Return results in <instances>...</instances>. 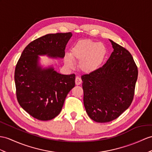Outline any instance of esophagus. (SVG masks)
<instances>
[{
  "label": "esophagus",
  "instance_id": "esophagus-1",
  "mask_svg": "<svg viewBox=\"0 0 152 152\" xmlns=\"http://www.w3.org/2000/svg\"><path fill=\"white\" fill-rule=\"evenodd\" d=\"M81 83H82V80H81V79L79 77H76L75 78V84L76 85H80Z\"/></svg>",
  "mask_w": 152,
  "mask_h": 152
}]
</instances>
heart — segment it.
<instances>
[{
    "label": "heart",
    "mask_w": 152,
    "mask_h": 152,
    "mask_svg": "<svg viewBox=\"0 0 152 152\" xmlns=\"http://www.w3.org/2000/svg\"><path fill=\"white\" fill-rule=\"evenodd\" d=\"M106 55V48L102 43L85 39L77 42L65 55L64 61L69 68L74 67V61H79V68L84 73H94L100 68Z\"/></svg>",
    "instance_id": "heart-1"
}]
</instances>
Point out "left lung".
<instances>
[{"label": "left lung", "instance_id": "8db88e82", "mask_svg": "<svg viewBox=\"0 0 152 152\" xmlns=\"http://www.w3.org/2000/svg\"><path fill=\"white\" fill-rule=\"evenodd\" d=\"M109 40L113 51L106 64L95 72L81 77L86 112L97 123L115 119L129 108L138 76L130 53Z\"/></svg>", "mask_w": 152, "mask_h": 152}]
</instances>
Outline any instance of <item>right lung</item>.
<instances>
[{
    "instance_id": "right-lung-1",
    "label": "right lung",
    "mask_w": 152,
    "mask_h": 152,
    "mask_svg": "<svg viewBox=\"0 0 152 152\" xmlns=\"http://www.w3.org/2000/svg\"><path fill=\"white\" fill-rule=\"evenodd\" d=\"M72 33L48 34L25 48L15 70L17 101L33 117L53 119L61 112L65 99L75 86V75L59 73L53 64L44 66L40 56L63 58Z\"/></svg>"
}]
</instances>
